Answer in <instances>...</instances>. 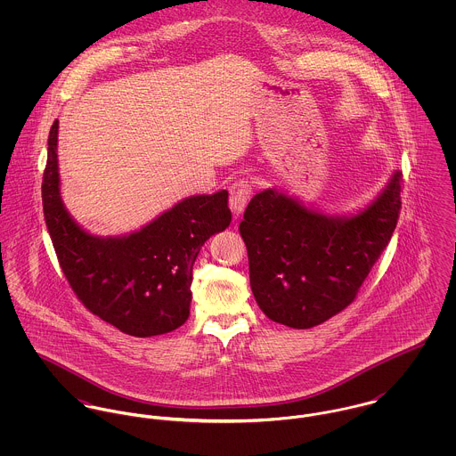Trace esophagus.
I'll return each instance as SVG.
<instances>
[{"label": "esophagus", "mask_w": 456, "mask_h": 456, "mask_svg": "<svg viewBox=\"0 0 456 456\" xmlns=\"http://www.w3.org/2000/svg\"><path fill=\"white\" fill-rule=\"evenodd\" d=\"M253 195V186L248 181H237L232 184L230 188V208L233 212V216H240L249 201V198Z\"/></svg>", "instance_id": "34e87169"}]
</instances>
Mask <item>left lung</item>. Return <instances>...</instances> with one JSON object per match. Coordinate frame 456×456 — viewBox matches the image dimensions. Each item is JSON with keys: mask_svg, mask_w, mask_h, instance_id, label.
I'll return each mask as SVG.
<instances>
[{"mask_svg": "<svg viewBox=\"0 0 456 456\" xmlns=\"http://www.w3.org/2000/svg\"><path fill=\"white\" fill-rule=\"evenodd\" d=\"M400 191L402 172H395L379 198L353 217H326L277 190L253 196L239 232L265 316L305 330L354 302L395 232Z\"/></svg>", "mask_w": 456, "mask_h": 456, "instance_id": "left-lung-1", "label": "left lung"}]
</instances>
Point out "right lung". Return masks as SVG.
Returning a JSON list of instances; mask_svg holds the SVG:
<instances>
[{"label":"right lung","mask_w":456,"mask_h":456,"mask_svg":"<svg viewBox=\"0 0 456 456\" xmlns=\"http://www.w3.org/2000/svg\"><path fill=\"white\" fill-rule=\"evenodd\" d=\"M56 119L49 133L42 203L66 281L87 311L133 337L168 333L190 316L196 256L228 228V191L191 196L126 237H93L60 196Z\"/></svg>","instance_id":"add662e5"}]
</instances>
